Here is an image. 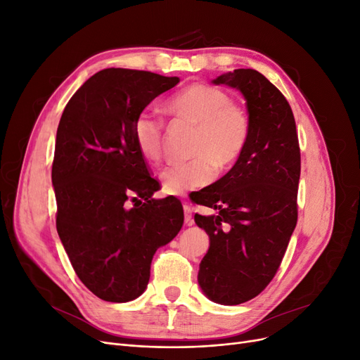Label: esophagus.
Returning a JSON list of instances; mask_svg holds the SVG:
<instances>
[{
  "instance_id": "obj_1",
  "label": "esophagus",
  "mask_w": 360,
  "mask_h": 360,
  "mask_svg": "<svg viewBox=\"0 0 360 360\" xmlns=\"http://www.w3.org/2000/svg\"><path fill=\"white\" fill-rule=\"evenodd\" d=\"M183 212H184V224L186 225H192L193 219H192V209L188 202H183Z\"/></svg>"
}]
</instances>
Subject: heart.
<instances>
[{"mask_svg":"<svg viewBox=\"0 0 360 360\" xmlns=\"http://www.w3.org/2000/svg\"><path fill=\"white\" fill-rule=\"evenodd\" d=\"M168 111L197 124L192 155L188 162L172 163L160 172L162 189L168 195H183L213 181L217 167L226 169L240 159L249 139V117L233 103L224 90L205 84H192L172 96ZM134 143L150 163L162 158L163 122L153 110H143L132 123Z\"/></svg>","mask_w":360,"mask_h":360,"instance_id":"b5f03b06","label":"heart"}]
</instances>
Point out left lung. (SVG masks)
Wrapping results in <instances>:
<instances>
[{"label": "left lung", "mask_w": 360, "mask_h": 360, "mask_svg": "<svg viewBox=\"0 0 360 360\" xmlns=\"http://www.w3.org/2000/svg\"><path fill=\"white\" fill-rule=\"evenodd\" d=\"M212 82L243 94L250 130L234 167L192 197L217 210L195 214L210 238L198 284L214 303L238 304L269 285L284 258L297 224L300 150L291 108L266 76L237 69Z\"/></svg>", "instance_id": "left-lung-1"}]
</instances>
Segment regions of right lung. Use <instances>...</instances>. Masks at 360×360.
Wrapping results in <instances>:
<instances>
[{"mask_svg":"<svg viewBox=\"0 0 360 360\" xmlns=\"http://www.w3.org/2000/svg\"><path fill=\"white\" fill-rule=\"evenodd\" d=\"M179 82L177 76L103 69L63 111L52 163L57 231L76 275L102 300L139 297L155 252L181 230V202L153 198L159 183L132 138L135 117Z\"/></svg>","mask_w":360,"mask_h":360,"instance_id":"add662e5","label":"right lung"}]
</instances>
